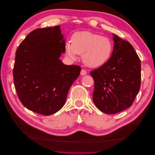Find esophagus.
Masks as SVG:
<instances>
[{"label": "esophagus", "mask_w": 155, "mask_h": 155, "mask_svg": "<svg viewBox=\"0 0 155 155\" xmlns=\"http://www.w3.org/2000/svg\"><path fill=\"white\" fill-rule=\"evenodd\" d=\"M80 74L81 75V76H85V75L87 74V71H86V70H84V69H82V70H81Z\"/></svg>", "instance_id": "34e87169"}]
</instances>
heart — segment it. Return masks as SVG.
Here are the masks:
<instances>
[{"label": "heart", "mask_w": 155, "mask_h": 155, "mask_svg": "<svg viewBox=\"0 0 155 155\" xmlns=\"http://www.w3.org/2000/svg\"><path fill=\"white\" fill-rule=\"evenodd\" d=\"M67 54L72 59L81 55L83 62L90 68L105 64L110 58L113 43L109 37L88 31H78L72 35V43L66 45Z\"/></svg>", "instance_id": "obj_1"}]
</instances>
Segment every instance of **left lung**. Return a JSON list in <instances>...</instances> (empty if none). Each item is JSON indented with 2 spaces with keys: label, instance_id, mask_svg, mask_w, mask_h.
Masks as SVG:
<instances>
[{
  "label": "left lung",
  "instance_id": "1",
  "mask_svg": "<svg viewBox=\"0 0 155 155\" xmlns=\"http://www.w3.org/2000/svg\"><path fill=\"white\" fill-rule=\"evenodd\" d=\"M112 35L114 45L110 58L90 72L94 81L93 101L98 109L109 114L131 106L141 79V63L133 46Z\"/></svg>",
  "mask_w": 155,
  "mask_h": 155
}]
</instances>
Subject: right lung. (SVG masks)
<instances>
[{"mask_svg": "<svg viewBox=\"0 0 155 155\" xmlns=\"http://www.w3.org/2000/svg\"><path fill=\"white\" fill-rule=\"evenodd\" d=\"M65 52L60 26L30 32L18 46L13 71L20 101L25 107L49 116L63 107L69 89L81 72L59 58Z\"/></svg>", "mask_w": 155, "mask_h": 155, "instance_id": "add662e5", "label": "right lung"}]
</instances>
